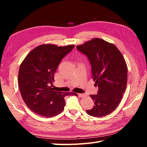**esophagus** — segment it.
Instances as JSON below:
<instances>
[{
  "instance_id": "34e87169",
  "label": "esophagus",
  "mask_w": 147,
  "mask_h": 147,
  "mask_svg": "<svg viewBox=\"0 0 147 147\" xmlns=\"http://www.w3.org/2000/svg\"><path fill=\"white\" fill-rule=\"evenodd\" d=\"M78 96H79V97L82 98V97H84V96H85L86 95L84 94H82V93H78Z\"/></svg>"
}]
</instances>
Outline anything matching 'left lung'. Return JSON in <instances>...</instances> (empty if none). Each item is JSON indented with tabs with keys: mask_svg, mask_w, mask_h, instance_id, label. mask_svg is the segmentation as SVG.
<instances>
[{
	"mask_svg": "<svg viewBox=\"0 0 147 147\" xmlns=\"http://www.w3.org/2000/svg\"><path fill=\"white\" fill-rule=\"evenodd\" d=\"M76 49L86 54L91 65L92 76L97 94H91L93 108L86 110L88 115L103 117L115 110L126 88L128 67L123 54L113 43L94 38Z\"/></svg>",
	"mask_w": 147,
	"mask_h": 147,
	"instance_id": "left-lung-1",
	"label": "left lung"
}]
</instances>
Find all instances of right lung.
I'll list each match as a JSON object with an SVG mask.
<instances>
[{"label": "right lung", "mask_w": 147, "mask_h": 147, "mask_svg": "<svg viewBox=\"0 0 147 147\" xmlns=\"http://www.w3.org/2000/svg\"><path fill=\"white\" fill-rule=\"evenodd\" d=\"M74 46L41 45L30 52L22 61L18 75L20 92L26 105L38 115L45 117L58 115L64 109L65 96H78L73 92L54 91L51 86L58 65Z\"/></svg>", "instance_id": "1"}]
</instances>
